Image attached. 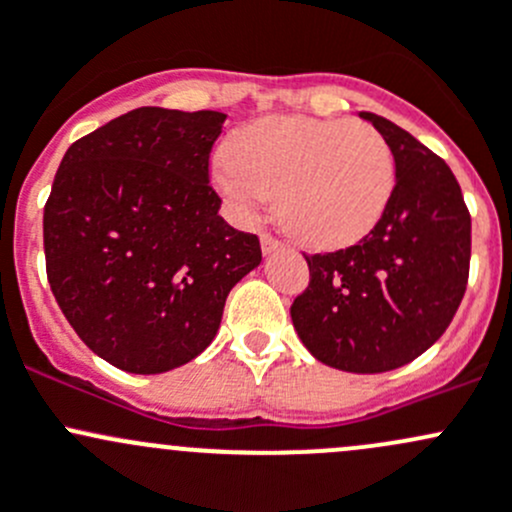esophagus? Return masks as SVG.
Returning <instances> with one entry per match:
<instances>
[{
    "instance_id": "34e87169",
    "label": "esophagus",
    "mask_w": 512,
    "mask_h": 512,
    "mask_svg": "<svg viewBox=\"0 0 512 512\" xmlns=\"http://www.w3.org/2000/svg\"><path fill=\"white\" fill-rule=\"evenodd\" d=\"M261 249H263V254H273V251L281 249V241H278L276 236L268 234V231H263V234H261Z\"/></svg>"
}]
</instances>
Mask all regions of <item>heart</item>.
<instances>
[{
  "label": "heart",
  "instance_id": "b5f03b06",
  "mask_svg": "<svg viewBox=\"0 0 512 512\" xmlns=\"http://www.w3.org/2000/svg\"><path fill=\"white\" fill-rule=\"evenodd\" d=\"M217 182L241 207L278 194V219L318 249L362 239L394 192V155L365 123L263 118L246 125L219 160Z\"/></svg>",
  "mask_w": 512,
  "mask_h": 512
}]
</instances>
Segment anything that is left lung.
Masks as SVG:
<instances>
[{"instance_id":"left-lung-1","label":"left lung","mask_w":512,"mask_h":512,"mask_svg":"<svg viewBox=\"0 0 512 512\" xmlns=\"http://www.w3.org/2000/svg\"><path fill=\"white\" fill-rule=\"evenodd\" d=\"M360 115L392 147V199L357 244L303 254L310 283L291 318L315 360L377 374L416 360L449 328L468 283L471 214L439 155L392 120Z\"/></svg>"}]
</instances>
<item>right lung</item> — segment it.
<instances>
[{
    "label": "right lung",
    "mask_w": 512,
    "mask_h": 512,
    "mask_svg": "<svg viewBox=\"0 0 512 512\" xmlns=\"http://www.w3.org/2000/svg\"><path fill=\"white\" fill-rule=\"evenodd\" d=\"M224 120L135 108L63 155L44 207L46 276L71 328L118 370L194 360L261 263L258 236L219 217L209 184Z\"/></svg>",
    "instance_id": "1"
}]
</instances>
